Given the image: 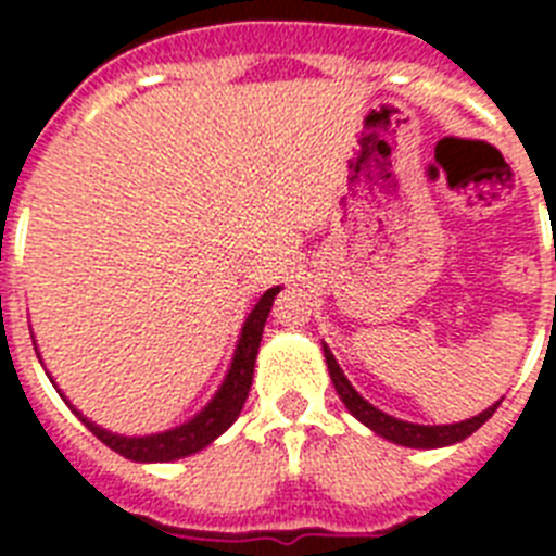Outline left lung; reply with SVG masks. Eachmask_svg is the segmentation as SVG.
Masks as SVG:
<instances>
[{
	"label": "left lung",
	"mask_w": 556,
	"mask_h": 556,
	"mask_svg": "<svg viewBox=\"0 0 556 556\" xmlns=\"http://www.w3.org/2000/svg\"><path fill=\"white\" fill-rule=\"evenodd\" d=\"M323 353H326L328 372H331V381L333 387H337V395L342 397V404L348 406V412H351L356 420H362L367 429L376 431L378 437H384V440H390V443L406 445V448H443V445L459 443V440L473 434L481 424H488L490 417H493V412L498 409V404H493L490 409L481 412V415L470 417V420H462V424H451V426L406 424V420H397V417L387 415V412L367 404L365 397L353 390L351 381L345 378V372L339 370L337 358H333V353L328 351V345H323Z\"/></svg>",
	"instance_id": "obj_1"
}]
</instances>
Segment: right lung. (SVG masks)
<instances>
[{
    "label": "right lung",
    "instance_id": "1",
    "mask_svg": "<svg viewBox=\"0 0 556 556\" xmlns=\"http://www.w3.org/2000/svg\"><path fill=\"white\" fill-rule=\"evenodd\" d=\"M278 292H281V289L273 287L258 298L255 308L250 312L248 320H244L242 337H239V345H236L233 362H230V370L228 376H225L223 387L217 390V395L211 397V404L205 406L200 415L191 417L189 424L178 426V429L161 431V434L119 437L100 429L97 424H91V420L83 417L77 409L75 415L80 417L83 424H86V429L91 431L97 440H102L108 448L132 462H172L180 459V456L203 451L205 445L214 443L223 431H228L230 426H233V420L239 417V412H242L244 401H248L250 384H253L255 356H258V345H262L264 323H267V314L269 308H273V301Z\"/></svg>",
    "mask_w": 556,
    "mask_h": 556
}]
</instances>
